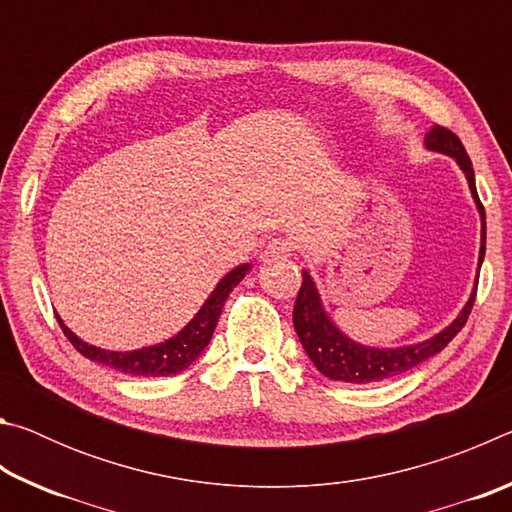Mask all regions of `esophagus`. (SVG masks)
<instances>
[{
  "mask_svg": "<svg viewBox=\"0 0 512 512\" xmlns=\"http://www.w3.org/2000/svg\"><path fill=\"white\" fill-rule=\"evenodd\" d=\"M293 255V244L287 239H273L268 241L264 248V257H273V259H287Z\"/></svg>",
  "mask_w": 512,
  "mask_h": 512,
  "instance_id": "34e87169",
  "label": "esophagus"
}]
</instances>
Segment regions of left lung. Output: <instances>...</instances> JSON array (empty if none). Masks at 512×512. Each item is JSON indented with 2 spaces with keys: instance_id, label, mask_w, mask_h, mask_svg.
<instances>
[{
  "instance_id": "left-lung-1",
  "label": "left lung",
  "mask_w": 512,
  "mask_h": 512,
  "mask_svg": "<svg viewBox=\"0 0 512 512\" xmlns=\"http://www.w3.org/2000/svg\"><path fill=\"white\" fill-rule=\"evenodd\" d=\"M424 146H427V151L449 155V158L458 164V169L463 171V176L467 180V187H470L476 210H479L481 248L479 264H476L474 289L463 309L458 311V316L445 329H440L438 334H433L429 339L418 343L397 345V348H375V345H363L350 339L345 332H341L339 325H336L332 316L325 311L316 282L311 280V275L307 271H302V287L298 293L296 307H293V327H296L302 348H305L307 357L314 363L316 370L320 375L334 381H345V384H375V381H386L402 375V372L413 370L415 366H420L422 361L431 359L433 354L443 350L445 345L461 332V327L465 325V320L472 311L476 282H479V268L485 255V212L479 201V194H476L472 160L461 140L443 126L431 128L427 137H424Z\"/></svg>"
}]
</instances>
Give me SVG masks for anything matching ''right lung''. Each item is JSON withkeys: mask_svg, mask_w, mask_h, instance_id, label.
<instances>
[{"mask_svg": "<svg viewBox=\"0 0 512 512\" xmlns=\"http://www.w3.org/2000/svg\"><path fill=\"white\" fill-rule=\"evenodd\" d=\"M250 268H253V264H239L237 268H232V271L225 273L219 280V284L214 287V291L207 296L201 309L196 311L194 318L189 320L178 334H173L171 339L162 343L146 345V348H140V350L117 352V350L97 348V345L85 343L83 339H79V336H76L72 329L63 323V318L58 314L56 318L60 327H63L67 339L72 341L74 348L90 361H97L101 366L115 368L117 372L135 375V377L178 375V372L187 370L198 357H201V352L207 348V343L212 339L216 323H219L225 300H228L230 291L244 280Z\"/></svg>", "mask_w": 512, "mask_h": 512, "instance_id": "add662e5", "label": "right lung"}]
</instances>
